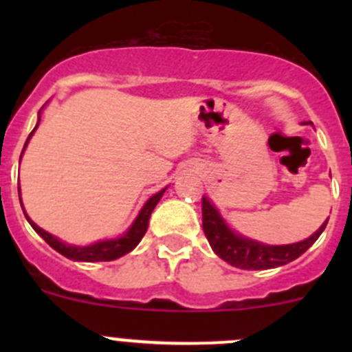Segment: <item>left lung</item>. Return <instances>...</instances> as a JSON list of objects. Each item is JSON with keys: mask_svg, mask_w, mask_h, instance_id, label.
<instances>
[{"mask_svg": "<svg viewBox=\"0 0 352 352\" xmlns=\"http://www.w3.org/2000/svg\"><path fill=\"white\" fill-rule=\"evenodd\" d=\"M327 221L310 239L303 240V242L274 247V245L258 243L233 233L225 225L223 218L216 211L214 206L209 202V199L202 197V230H204L209 245L230 265L247 269V271L279 267V265H285L287 262L298 258L317 242V239L327 226Z\"/></svg>", "mask_w": 352, "mask_h": 352, "instance_id": "1", "label": "left lung"}]
</instances>
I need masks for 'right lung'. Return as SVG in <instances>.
<instances>
[{
    "mask_svg": "<svg viewBox=\"0 0 352 352\" xmlns=\"http://www.w3.org/2000/svg\"><path fill=\"white\" fill-rule=\"evenodd\" d=\"M37 126H35V129H37ZM34 131L30 133V136L34 134ZM30 136H28V140H30ZM28 140H27V143H28ZM27 143H25V146H27ZM25 146H23V150H25ZM20 158H22V156H20ZM163 192H165V189L160 190V192L155 194L153 197L148 199V202L143 206V209H141L140 214H138L136 221L133 223V226H131V228L127 230V233H124L120 239L105 240V242L94 243V245H90V247H71V245H65L63 242H59L56 236H52L51 233H47V232H44L42 228H38V226L35 225V223L32 221L27 214H25V218L28 219V223L32 225V228H34L35 232H37L38 235L45 240V242L51 245L56 252H59V254L65 255V257H67V258H73V261H81V262L116 261V258L122 257V255H126L127 252L133 250V248L141 242V239H143L144 233H146L151 211H153L155 206L158 204V201L162 199Z\"/></svg>",
    "mask_w": 352,
    "mask_h": 352,
    "instance_id": "right-lung-1",
    "label": "right lung"
}]
</instances>
